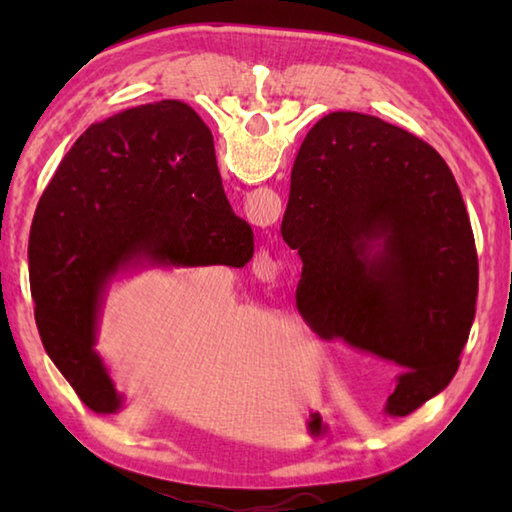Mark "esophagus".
Masks as SVG:
<instances>
[{"label": "esophagus", "instance_id": "esophagus-1", "mask_svg": "<svg viewBox=\"0 0 512 512\" xmlns=\"http://www.w3.org/2000/svg\"><path fill=\"white\" fill-rule=\"evenodd\" d=\"M264 264V273H266V277L271 275V273H275V264L271 262V259H266V262H262Z\"/></svg>", "mask_w": 512, "mask_h": 512}]
</instances>
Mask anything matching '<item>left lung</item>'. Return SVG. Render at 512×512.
I'll list each match as a JSON object with an SVG mask.
<instances>
[{"instance_id":"left-lung-1","label":"left lung","mask_w":512,"mask_h":512,"mask_svg":"<svg viewBox=\"0 0 512 512\" xmlns=\"http://www.w3.org/2000/svg\"><path fill=\"white\" fill-rule=\"evenodd\" d=\"M282 237L302 259L305 323L397 372L388 415L447 388L474 320L479 259L433 146L379 117L329 112L293 164Z\"/></svg>"}]
</instances>
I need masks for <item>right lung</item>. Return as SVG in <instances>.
<instances>
[{
    "instance_id": "obj_1",
    "label": "right lung",
    "mask_w": 512,
    "mask_h": 512,
    "mask_svg": "<svg viewBox=\"0 0 512 512\" xmlns=\"http://www.w3.org/2000/svg\"><path fill=\"white\" fill-rule=\"evenodd\" d=\"M253 228L225 198L214 140L183 101L92 124L40 196L29 235L36 325L51 361L94 413L124 397L94 350L103 298L135 268H241Z\"/></svg>"
}]
</instances>
